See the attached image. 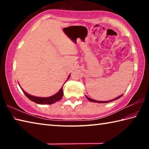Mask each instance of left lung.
Returning a JSON list of instances; mask_svg holds the SVG:
<instances>
[{"instance_id": "1", "label": "left lung", "mask_w": 149, "mask_h": 149, "mask_svg": "<svg viewBox=\"0 0 149 149\" xmlns=\"http://www.w3.org/2000/svg\"><path fill=\"white\" fill-rule=\"evenodd\" d=\"M122 95H121L120 96H119V97H117V98H116V99H112V100H107V101H99V100H94V99H91V98H89V97H88L87 96H86V98L87 99L89 100V101H91V102H98V103H108V102H112V101H113V100H117V99H120V97H122Z\"/></svg>"}]
</instances>
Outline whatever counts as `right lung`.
Wrapping results in <instances>:
<instances>
[{"label":"right lung","mask_w":149,"mask_h":149,"mask_svg":"<svg viewBox=\"0 0 149 149\" xmlns=\"http://www.w3.org/2000/svg\"><path fill=\"white\" fill-rule=\"evenodd\" d=\"M70 75L68 77L67 80L69 79ZM66 80V81H67ZM64 83V84H65ZM64 86V85H63ZM22 89V88H21ZM22 91L24 92V93L26 95V97L28 98L29 100H31V101L35 102L37 104H53V103L56 102L57 101H59V100L62 99V96H63V87H62L61 89H60V91L56 94L51 96V97H35V96H33L27 93L25 91L22 89Z\"/></svg>","instance_id":"obj_1"}]
</instances>
